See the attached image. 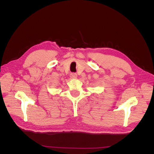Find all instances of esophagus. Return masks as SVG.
I'll use <instances>...</instances> for the list:
<instances>
[{
	"label": "esophagus",
	"mask_w": 154,
	"mask_h": 154,
	"mask_svg": "<svg viewBox=\"0 0 154 154\" xmlns=\"http://www.w3.org/2000/svg\"><path fill=\"white\" fill-rule=\"evenodd\" d=\"M70 77H71V78H77V74H76V73H74V72H73V73H71V74H70Z\"/></svg>",
	"instance_id": "esophagus-1"
}]
</instances>
